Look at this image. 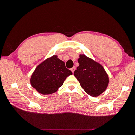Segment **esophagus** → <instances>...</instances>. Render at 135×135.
I'll return each mask as SVG.
<instances>
[{
  "mask_svg": "<svg viewBox=\"0 0 135 135\" xmlns=\"http://www.w3.org/2000/svg\"><path fill=\"white\" fill-rule=\"evenodd\" d=\"M75 69H76L75 67H73V68L71 69V70H72V73H74V72L75 71Z\"/></svg>",
  "mask_w": 135,
  "mask_h": 135,
  "instance_id": "esophagus-1",
  "label": "esophagus"
}]
</instances>
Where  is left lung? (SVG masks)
I'll return each instance as SVG.
<instances>
[{
  "label": "left lung",
  "mask_w": 135,
  "mask_h": 135,
  "mask_svg": "<svg viewBox=\"0 0 135 135\" xmlns=\"http://www.w3.org/2000/svg\"><path fill=\"white\" fill-rule=\"evenodd\" d=\"M79 66L74 75L81 87L93 97L101 95L107 89L109 83L108 74L103 66L85 55H80L78 60Z\"/></svg>",
  "instance_id": "8db88e82"
}]
</instances>
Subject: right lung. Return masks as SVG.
Instances as JSON below:
<instances>
[{
	"label": "right lung",
	"mask_w": 135,
	"mask_h": 135,
	"mask_svg": "<svg viewBox=\"0 0 135 135\" xmlns=\"http://www.w3.org/2000/svg\"><path fill=\"white\" fill-rule=\"evenodd\" d=\"M72 74L66 68L65 63L54 55L41 62L35 68L31 78V84L39 93H55L63 84L66 78Z\"/></svg>",
	"instance_id": "obj_1"
}]
</instances>
